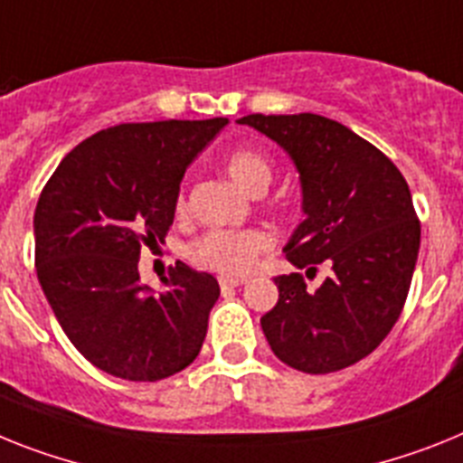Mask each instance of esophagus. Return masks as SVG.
Returning a JSON list of instances; mask_svg holds the SVG:
<instances>
[{
    "instance_id": "1",
    "label": "esophagus",
    "mask_w": 463,
    "mask_h": 463,
    "mask_svg": "<svg viewBox=\"0 0 463 463\" xmlns=\"http://www.w3.org/2000/svg\"><path fill=\"white\" fill-rule=\"evenodd\" d=\"M244 279L242 278H231V275H223V278H219V285L221 289H235V287L242 285Z\"/></svg>"
}]
</instances>
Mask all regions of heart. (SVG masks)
Returning a JSON list of instances; mask_svg holds the SVG:
<instances>
[{
	"instance_id": "heart-1",
	"label": "heart",
	"mask_w": 463,
	"mask_h": 463,
	"mask_svg": "<svg viewBox=\"0 0 463 463\" xmlns=\"http://www.w3.org/2000/svg\"><path fill=\"white\" fill-rule=\"evenodd\" d=\"M225 172L247 193H259L270 185L273 166L256 150H235L225 157ZM176 212H185L184 197H178ZM270 247L263 231H212L190 247V259L200 266L223 275H244L254 268L259 254Z\"/></svg>"
}]
</instances>
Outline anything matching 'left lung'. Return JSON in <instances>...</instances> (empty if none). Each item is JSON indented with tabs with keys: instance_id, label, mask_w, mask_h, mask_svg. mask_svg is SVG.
Returning a JSON list of instances; mask_svg holds the SVG:
<instances>
[{
	"instance_id": "8db88e82",
	"label": "left lung",
	"mask_w": 463,
	"mask_h": 463,
	"mask_svg": "<svg viewBox=\"0 0 463 463\" xmlns=\"http://www.w3.org/2000/svg\"><path fill=\"white\" fill-rule=\"evenodd\" d=\"M291 157L306 219L285 244L289 263L322 261L332 275L306 289L304 275L275 278L278 304L261 317L275 355L306 374H329L370 355L398 322L417 266L421 225L411 193L386 155L334 119L247 115Z\"/></svg>"
}]
</instances>
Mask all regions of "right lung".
Segmentation results:
<instances>
[{
	"label": "right lung",
	"mask_w": 463,
	"mask_h": 463,
	"mask_svg": "<svg viewBox=\"0 0 463 463\" xmlns=\"http://www.w3.org/2000/svg\"><path fill=\"white\" fill-rule=\"evenodd\" d=\"M225 124H118L70 150L42 190L37 278L72 345L108 374L159 382L200 353L216 278L178 261L155 294L138 259L143 244L165 242L185 169Z\"/></svg>",
	"instance_id": "right-lung-1"
}]
</instances>
